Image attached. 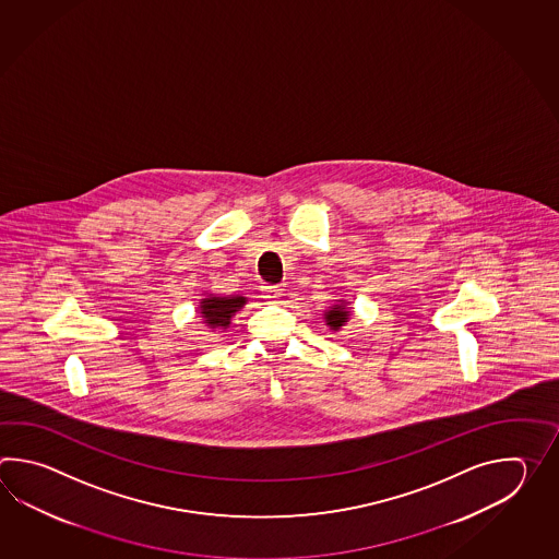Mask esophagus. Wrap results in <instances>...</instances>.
<instances>
[{
	"label": "esophagus",
	"instance_id": "obj_1",
	"mask_svg": "<svg viewBox=\"0 0 559 559\" xmlns=\"http://www.w3.org/2000/svg\"><path fill=\"white\" fill-rule=\"evenodd\" d=\"M262 294L263 297H270V299H280L284 296V289H282V285H263Z\"/></svg>",
	"mask_w": 559,
	"mask_h": 559
}]
</instances>
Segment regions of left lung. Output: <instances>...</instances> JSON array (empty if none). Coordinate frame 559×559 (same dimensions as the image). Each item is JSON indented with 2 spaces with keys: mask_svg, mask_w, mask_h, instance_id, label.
Segmentation results:
<instances>
[{
  "mask_svg": "<svg viewBox=\"0 0 559 559\" xmlns=\"http://www.w3.org/2000/svg\"><path fill=\"white\" fill-rule=\"evenodd\" d=\"M349 318H352V309H349V301L345 299H337L332 308L323 311V321L332 332H340Z\"/></svg>",
  "mask_w": 559,
  "mask_h": 559,
  "instance_id": "obj_1",
  "label": "left lung"
}]
</instances>
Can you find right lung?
<instances>
[{
	"label": "right lung",
	"mask_w": 559,
	"mask_h": 559,
	"mask_svg": "<svg viewBox=\"0 0 559 559\" xmlns=\"http://www.w3.org/2000/svg\"><path fill=\"white\" fill-rule=\"evenodd\" d=\"M248 304V297L243 296H207L200 299V308L198 311L202 313V320L207 328L212 330H226L231 323V318L238 313L239 309Z\"/></svg>",
	"instance_id": "right-lung-1"
}]
</instances>
